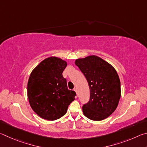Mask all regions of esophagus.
<instances>
[{
	"instance_id": "esophagus-1",
	"label": "esophagus",
	"mask_w": 147,
	"mask_h": 147,
	"mask_svg": "<svg viewBox=\"0 0 147 147\" xmlns=\"http://www.w3.org/2000/svg\"><path fill=\"white\" fill-rule=\"evenodd\" d=\"M74 91L76 92V94H77V95H78V90H77V89H76V88H74Z\"/></svg>"
}]
</instances>
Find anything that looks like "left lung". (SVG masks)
Returning a JSON list of instances; mask_svg holds the SVG:
<instances>
[{
  "label": "left lung",
  "mask_w": 147,
  "mask_h": 147,
  "mask_svg": "<svg viewBox=\"0 0 147 147\" xmlns=\"http://www.w3.org/2000/svg\"><path fill=\"white\" fill-rule=\"evenodd\" d=\"M75 64L85 76L90 97L84 104V115L93 121H101L111 115L121 98V82L112 65L96 56L77 59Z\"/></svg>",
  "instance_id": "obj_1"
}]
</instances>
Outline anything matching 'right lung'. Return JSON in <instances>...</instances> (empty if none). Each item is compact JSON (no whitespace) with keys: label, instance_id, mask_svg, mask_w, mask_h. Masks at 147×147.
I'll return each mask as SVG.
<instances>
[{"label":"right lung","instance_id":"add662e5","mask_svg":"<svg viewBox=\"0 0 147 147\" xmlns=\"http://www.w3.org/2000/svg\"><path fill=\"white\" fill-rule=\"evenodd\" d=\"M67 62L56 57L45 59L29 77L27 94L30 105L37 115L49 121L63 116L74 99L75 91L68 89L62 73Z\"/></svg>","mask_w":147,"mask_h":147}]
</instances>
